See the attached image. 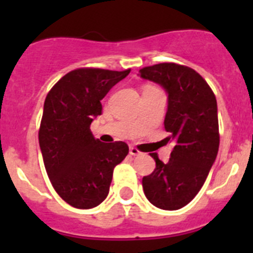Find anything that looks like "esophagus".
Returning <instances> with one entry per match:
<instances>
[{"label":"esophagus","mask_w":253,"mask_h":253,"mask_svg":"<svg viewBox=\"0 0 253 253\" xmlns=\"http://www.w3.org/2000/svg\"><path fill=\"white\" fill-rule=\"evenodd\" d=\"M129 153H130V156H139L140 152L138 151L135 147H130V149H129Z\"/></svg>","instance_id":"obj_1"}]
</instances>
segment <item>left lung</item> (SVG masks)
I'll return each mask as SVG.
<instances>
[{"label":"left lung","instance_id":"obj_1","mask_svg":"<svg viewBox=\"0 0 253 253\" xmlns=\"http://www.w3.org/2000/svg\"><path fill=\"white\" fill-rule=\"evenodd\" d=\"M143 80L163 87L167 93L165 129L175 142L171 158L163 163L151 153L156 169L142 180L147 199L165 210L189 204L200 191L219 149L218 107L213 91L193 68L160 63L139 71Z\"/></svg>","mask_w":253,"mask_h":253}]
</instances>
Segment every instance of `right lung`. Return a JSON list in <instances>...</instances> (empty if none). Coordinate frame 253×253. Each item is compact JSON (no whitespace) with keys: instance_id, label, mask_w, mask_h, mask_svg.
I'll use <instances>...</instances> for the list:
<instances>
[{"instance_id":"add662e5","label":"right lung","mask_w":253,"mask_h":253,"mask_svg":"<svg viewBox=\"0 0 253 253\" xmlns=\"http://www.w3.org/2000/svg\"><path fill=\"white\" fill-rule=\"evenodd\" d=\"M126 71L78 68L53 86L45 97L39 129L44 166L58 195L72 207L91 209L106 199L113 171L129 152L124 142L102 143L90 125L101 115V100Z\"/></svg>"}]
</instances>
